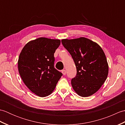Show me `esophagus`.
<instances>
[{
	"instance_id": "1",
	"label": "esophagus",
	"mask_w": 125,
	"mask_h": 125,
	"mask_svg": "<svg viewBox=\"0 0 125 125\" xmlns=\"http://www.w3.org/2000/svg\"><path fill=\"white\" fill-rule=\"evenodd\" d=\"M62 73H63V75H66V71H65V70H62Z\"/></svg>"
}]
</instances>
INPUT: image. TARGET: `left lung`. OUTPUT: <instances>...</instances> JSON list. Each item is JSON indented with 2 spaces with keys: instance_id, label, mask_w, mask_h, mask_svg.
Instances as JSON below:
<instances>
[{
  "instance_id": "1",
  "label": "left lung",
  "mask_w": 125,
  "mask_h": 125,
  "mask_svg": "<svg viewBox=\"0 0 125 125\" xmlns=\"http://www.w3.org/2000/svg\"><path fill=\"white\" fill-rule=\"evenodd\" d=\"M62 43L72 56L77 75L71 80L79 96L89 97L97 92L106 79L108 64L104 52L96 42L84 37L62 39Z\"/></svg>"
}]
</instances>
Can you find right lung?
<instances>
[{"instance_id":"add662e5","label":"right lung","mask_w":125,"mask_h":125,"mask_svg":"<svg viewBox=\"0 0 125 125\" xmlns=\"http://www.w3.org/2000/svg\"><path fill=\"white\" fill-rule=\"evenodd\" d=\"M59 39L39 38L26 43L18 61L23 83L34 94L44 97L52 94L62 73L54 68L55 50Z\"/></svg>"}]
</instances>
